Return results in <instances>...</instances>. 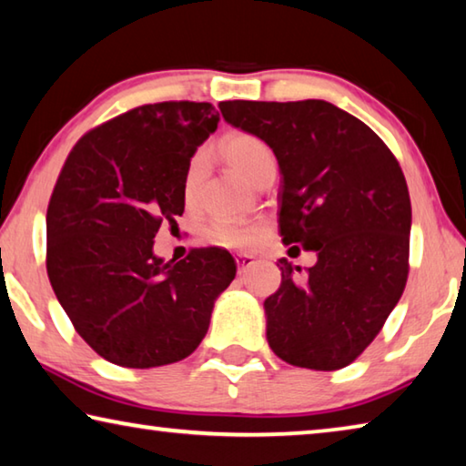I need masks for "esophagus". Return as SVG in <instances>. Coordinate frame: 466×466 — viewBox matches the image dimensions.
I'll return each mask as SVG.
<instances>
[{
    "instance_id": "esophagus-1",
    "label": "esophagus",
    "mask_w": 466,
    "mask_h": 466,
    "mask_svg": "<svg viewBox=\"0 0 466 466\" xmlns=\"http://www.w3.org/2000/svg\"><path fill=\"white\" fill-rule=\"evenodd\" d=\"M252 263H255V257H252V255H247V252H242V255H236V265H238V273L247 271Z\"/></svg>"
}]
</instances>
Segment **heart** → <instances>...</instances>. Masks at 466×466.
<instances>
[{"label": "heart", "mask_w": 466, "mask_h": 466, "mask_svg": "<svg viewBox=\"0 0 466 466\" xmlns=\"http://www.w3.org/2000/svg\"><path fill=\"white\" fill-rule=\"evenodd\" d=\"M222 152L230 167L238 172L242 178H247L248 183H255L258 175L273 164V154L271 149L267 147L263 139L247 131H234L230 136L222 139ZM205 170V157L195 156L191 164L187 168L185 177V193L191 197L197 187L201 183ZM209 236L216 242L224 244V247H250L252 242L257 240L258 228L255 226H240V224H230V222H216L209 226Z\"/></svg>", "instance_id": "1"}]
</instances>
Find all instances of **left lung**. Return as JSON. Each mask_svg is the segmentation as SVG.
I'll use <instances>...</instances> for the list:
<instances>
[{
	"label": "left lung",
	"mask_w": 466,
	"mask_h": 466,
	"mask_svg": "<svg viewBox=\"0 0 466 466\" xmlns=\"http://www.w3.org/2000/svg\"><path fill=\"white\" fill-rule=\"evenodd\" d=\"M219 110L278 157L283 244L319 255L302 279L279 258L281 286L265 299L269 347L298 368L350 366L407 283L411 199L397 157L366 123L325 100H228Z\"/></svg>",
	"instance_id": "obj_1"
}]
</instances>
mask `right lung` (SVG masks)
Wrapping results in <instances>:
<instances>
[{
  "label": "right lung",
  "instance_id": "add662e5",
  "mask_svg": "<svg viewBox=\"0 0 466 466\" xmlns=\"http://www.w3.org/2000/svg\"><path fill=\"white\" fill-rule=\"evenodd\" d=\"M219 113L209 102L131 108L77 139L46 209V273L63 310L100 358L175 364L199 347L236 275L222 248L164 263L152 247L185 211V177Z\"/></svg>",
  "mask_w": 466,
  "mask_h": 466
}]
</instances>
